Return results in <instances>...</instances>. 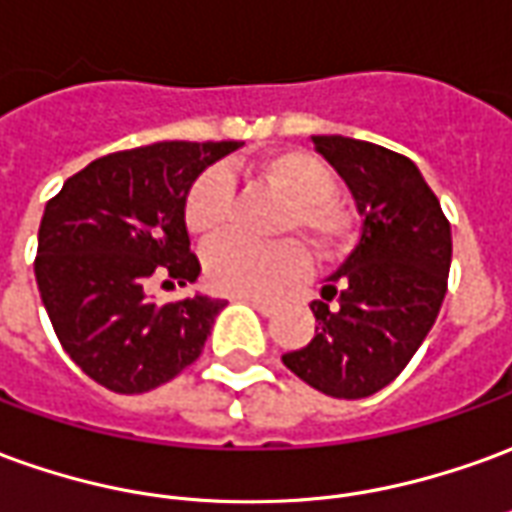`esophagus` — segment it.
I'll return each instance as SVG.
<instances>
[{
  "instance_id": "esophagus-1",
  "label": "esophagus",
  "mask_w": 512,
  "mask_h": 512,
  "mask_svg": "<svg viewBox=\"0 0 512 512\" xmlns=\"http://www.w3.org/2000/svg\"><path fill=\"white\" fill-rule=\"evenodd\" d=\"M246 299L249 305H255L263 316H271V313H277V302H271V299H260V296H241Z\"/></svg>"
}]
</instances>
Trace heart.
<instances>
[{
    "label": "heart",
    "instance_id": "b5f03b06",
    "mask_svg": "<svg viewBox=\"0 0 512 512\" xmlns=\"http://www.w3.org/2000/svg\"><path fill=\"white\" fill-rule=\"evenodd\" d=\"M266 177L277 191L288 196L282 207L280 232H302L316 252L327 255L349 238V216L332 199L335 174L327 163L307 152H280L263 163ZM232 180L224 169L199 174L185 196V227L196 238H216L230 219ZM207 282L232 296H268L299 280L307 271V255L296 241L255 244L246 238H221L207 246Z\"/></svg>",
    "mask_w": 512,
    "mask_h": 512
}]
</instances>
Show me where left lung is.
Returning a JSON list of instances; mask_svg holds the SVG:
<instances>
[{
  "mask_svg": "<svg viewBox=\"0 0 512 512\" xmlns=\"http://www.w3.org/2000/svg\"><path fill=\"white\" fill-rule=\"evenodd\" d=\"M313 144L349 185L363 230L310 305L313 341L282 363L327 396L363 399L396 380L432 330L446 296L452 230L410 157L343 135H313Z\"/></svg>",
  "mask_w": 512,
  "mask_h": 512,
  "instance_id": "1",
  "label": "left lung"
}]
</instances>
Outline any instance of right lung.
Masks as SVG:
<instances>
[{"instance_id": "1", "label": "right lung", "mask_w": 512, "mask_h": 512, "mask_svg": "<svg viewBox=\"0 0 512 512\" xmlns=\"http://www.w3.org/2000/svg\"><path fill=\"white\" fill-rule=\"evenodd\" d=\"M238 146L160 141L113 152L46 202L35 282L60 346L107 391H152L202 355L224 302L194 293L157 305L146 291L152 282L199 277L185 196Z\"/></svg>"}]
</instances>
